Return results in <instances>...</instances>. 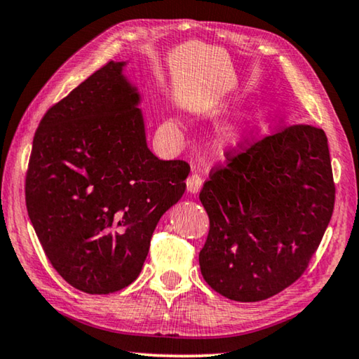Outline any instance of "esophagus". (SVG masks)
<instances>
[{
	"mask_svg": "<svg viewBox=\"0 0 359 359\" xmlns=\"http://www.w3.org/2000/svg\"><path fill=\"white\" fill-rule=\"evenodd\" d=\"M201 187H203L201 175H198L196 172L188 175V179H187V190L188 191L194 194V193H198L199 190H201Z\"/></svg>",
	"mask_w": 359,
	"mask_h": 359,
	"instance_id": "34e87169",
	"label": "esophagus"
}]
</instances>
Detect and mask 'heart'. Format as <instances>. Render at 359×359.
I'll return each mask as SVG.
<instances>
[{"mask_svg":"<svg viewBox=\"0 0 359 359\" xmlns=\"http://www.w3.org/2000/svg\"><path fill=\"white\" fill-rule=\"evenodd\" d=\"M172 125H175L174 121H172ZM228 136H236V128H229L228 130Z\"/></svg>","mask_w":359,"mask_h":359,"instance_id":"1","label":"heart"}]
</instances>
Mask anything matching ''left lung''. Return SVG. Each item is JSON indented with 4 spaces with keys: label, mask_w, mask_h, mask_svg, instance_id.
I'll use <instances>...</instances> for the list:
<instances>
[{
    "label": "left lung",
    "mask_w": 359,
    "mask_h": 359,
    "mask_svg": "<svg viewBox=\"0 0 359 359\" xmlns=\"http://www.w3.org/2000/svg\"><path fill=\"white\" fill-rule=\"evenodd\" d=\"M226 160L199 193L210 222L199 267L228 299L263 301L304 274L330 224L336 187L327 137L293 125Z\"/></svg>",
    "instance_id": "1"
}]
</instances>
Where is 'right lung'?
Returning a JSON list of instances; mask_svg holds the SVG:
<instances>
[{"instance_id":"1","label":"right lung","mask_w":359,"mask_h":359,"mask_svg":"<svg viewBox=\"0 0 359 359\" xmlns=\"http://www.w3.org/2000/svg\"><path fill=\"white\" fill-rule=\"evenodd\" d=\"M109 62L53 104L34 133L25 201L48 261L71 287L109 294L137 278L161 215L190 172L147 147L141 96Z\"/></svg>"}]
</instances>
